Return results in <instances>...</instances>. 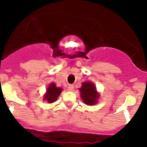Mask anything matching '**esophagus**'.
Instances as JSON below:
<instances>
[{"label": "esophagus", "instance_id": "obj_1", "mask_svg": "<svg viewBox=\"0 0 147 147\" xmlns=\"http://www.w3.org/2000/svg\"><path fill=\"white\" fill-rule=\"evenodd\" d=\"M74 85H68V90H73V89H74Z\"/></svg>", "mask_w": 147, "mask_h": 147}]
</instances>
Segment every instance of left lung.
<instances>
[{
  "instance_id": "left-lung-1",
  "label": "left lung",
  "mask_w": 147,
  "mask_h": 147,
  "mask_svg": "<svg viewBox=\"0 0 147 147\" xmlns=\"http://www.w3.org/2000/svg\"><path fill=\"white\" fill-rule=\"evenodd\" d=\"M80 90L83 102L86 105H93L96 103L98 94L97 93L96 87L93 84L89 82H83Z\"/></svg>"
}]
</instances>
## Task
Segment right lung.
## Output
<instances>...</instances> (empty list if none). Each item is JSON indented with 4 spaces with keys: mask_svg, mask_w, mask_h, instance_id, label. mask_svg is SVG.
Here are the masks:
<instances>
[{
    "mask_svg": "<svg viewBox=\"0 0 147 147\" xmlns=\"http://www.w3.org/2000/svg\"><path fill=\"white\" fill-rule=\"evenodd\" d=\"M61 92H62V88H57L54 83H51L47 88V91H46V94L45 95L44 100H46L48 103H53L57 99Z\"/></svg>",
    "mask_w": 147,
    "mask_h": 147,
    "instance_id": "right-lung-1",
    "label": "right lung"
}]
</instances>
